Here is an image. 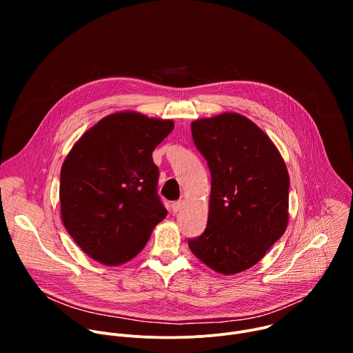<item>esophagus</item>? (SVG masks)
I'll use <instances>...</instances> for the list:
<instances>
[{"label": "esophagus", "mask_w": 353, "mask_h": 353, "mask_svg": "<svg viewBox=\"0 0 353 353\" xmlns=\"http://www.w3.org/2000/svg\"><path fill=\"white\" fill-rule=\"evenodd\" d=\"M183 205H184V201H183V199L176 201V203H173V204H172V211H173V214H177V212L183 208Z\"/></svg>", "instance_id": "esophagus-1"}]
</instances>
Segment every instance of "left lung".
I'll use <instances>...</instances> for the list:
<instances>
[{"instance_id":"obj_1","label":"left lung","mask_w":353,"mask_h":353,"mask_svg":"<svg viewBox=\"0 0 353 353\" xmlns=\"http://www.w3.org/2000/svg\"><path fill=\"white\" fill-rule=\"evenodd\" d=\"M195 146L211 170L205 232L188 240L192 254L222 275L256 265L285 233L289 174L270 137L239 113L191 123Z\"/></svg>"}]
</instances>
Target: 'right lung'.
I'll list each match as a JSON object with an SVG mask.
<instances>
[{"instance_id":"obj_1","label":"right lung","mask_w":353,"mask_h":353,"mask_svg":"<svg viewBox=\"0 0 353 353\" xmlns=\"http://www.w3.org/2000/svg\"><path fill=\"white\" fill-rule=\"evenodd\" d=\"M173 128V120L117 112L90 127L70 150L60 179L61 219L94 261L128 263L166 218L152 152Z\"/></svg>"}]
</instances>
